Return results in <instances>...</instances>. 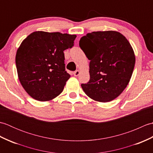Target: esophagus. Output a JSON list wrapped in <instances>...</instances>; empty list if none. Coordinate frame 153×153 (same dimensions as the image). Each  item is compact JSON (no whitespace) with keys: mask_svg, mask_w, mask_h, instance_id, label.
Wrapping results in <instances>:
<instances>
[{"mask_svg":"<svg viewBox=\"0 0 153 153\" xmlns=\"http://www.w3.org/2000/svg\"><path fill=\"white\" fill-rule=\"evenodd\" d=\"M79 74H80V71L79 70H76V71H75L74 72V76L77 77V76H79Z\"/></svg>","mask_w":153,"mask_h":153,"instance_id":"esophagus-1","label":"esophagus"}]
</instances>
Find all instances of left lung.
<instances>
[{
  "instance_id": "left-lung-1",
  "label": "left lung",
  "mask_w": 153,
  "mask_h": 153,
  "mask_svg": "<svg viewBox=\"0 0 153 153\" xmlns=\"http://www.w3.org/2000/svg\"><path fill=\"white\" fill-rule=\"evenodd\" d=\"M79 47L90 60V79L82 84L83 91L102 102L118 97L129 83L135 63L128 39L118 31H94L81 38Z\"/></svg>"
}]
</instances>
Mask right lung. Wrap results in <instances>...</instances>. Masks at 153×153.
<instances>
[{"label": "right lung", "instance_id": "right-lung-1", "mask_svg": "<svg viewBox=\"0 0 153 153\" xmlns=\"http://www.w3.org/2000/svg\"><path fill=\"white\" fill-rule=\"evenodd\" d=\"M76 35L35 31L22 41L16 55L19 82L32 98L48 101L62 92L70 75L64 51L74 46Z\"/></svg>", "mask_w": 153, "mask_h": 153}]
</instances>
